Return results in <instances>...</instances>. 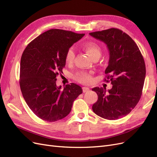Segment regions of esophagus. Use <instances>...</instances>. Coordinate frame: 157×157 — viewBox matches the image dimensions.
<instances>
[{
	"label": "esophagus",
	"instance_id": "obj_1",
	"mask_svg": "<svg viewBox=\"0 0 157 157\" xmlns=\"http://www.w3.org/2000/svg\"><path fill=\"white\" fill-rule=\"evenodd\" d=\"M89 90H90V88H88V87H83V88H82V91H83V92H88Z\"/></svg>",
	"mask_w": 157,
	"mask_h": 157
}]
</instances>
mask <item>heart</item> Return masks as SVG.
<instances>
[{
  "label": "heart",
  "mask_w": 157,
  "mask_h": 157,
  "mask_svg": "<svg viewBox=\"0 0 157 157\" xmlns=\"http://www.w3.org/2000/svg\"><path fill=\"white\" fill-rule=\"evenodd\" d=\"M83 49L86 52L90 58L93 59L95 58H99L101 56V49L98 44L93 42H87L83 45ZM75 52L73 48H70L65 55V61L67 63H72L75 59ZM75 79L78 82L88 84L92 82V77L90 73L86 72H78L75 76Z\"/></svg>",
  "instance_id": "1"
}]
</instances>
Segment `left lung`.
<instances>
[{
    "instance_id": "obj_1",
    "label": "left lung",
    "mask_w": 157,
    "mask_h": 157,
    "mask_svg": "<svg viewBox=\"0 0 157 157\" xmlns=\"http://www.w3.org/2000/svg\"><path fill=\"white\" fill-rule=\"evenodd\" d=\"M90 35L107 46L109 60L105 80L113 85L107 91L99 87L92 89L98 96L92 110L105 119H118L129 114L141 98L146 74L144 59L132 38L117 28Z\"/></svg>"
}]
</instances>
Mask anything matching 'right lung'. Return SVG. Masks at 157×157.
Instances as JSON below:
<instances>
[{"label":"right lung","instance_id":"1","mask_svg":"<svg viewBox=\"0 0 157 157\" xmlns=\"http://www.w3.org/2000/svg\"><path fill=\"white\" fill-rule=\"evenodd\" d=\"M84 36L52 29L32 40L20 62V86L27 105L43 121L55 122L67 116L75 99L82 93L75 83L63 89L56 86V77L65 66L67 51Z\"/></svg>","mask_w":157,"mask_h":157}]
</instances>
